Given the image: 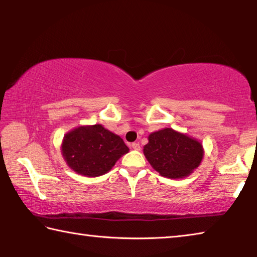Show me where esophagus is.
Segmentation results:
<instances>
[{
    "label": "esophagus",
    "mask_w": 257,
    "mask_h": 257,
    "mask_svg": "<svg viewBox=\"0 0 257 257\" xmlns=\"http://www.w3.org/2000/svg\"><path fill=\"white\" fill-rule=\"evenodd\" d=\"M132 147L135 151H141V145H139V143H133Z\"/></svg>",
    "instance_id": "esophagus-1"
}]
</instances>
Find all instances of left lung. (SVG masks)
Wrapping results in <instances>:
<instances>
[{
  "label": "left lung",
  "instance_id": "obj_1",
  "mask_svg": "<svg viewBox=\"0 0 257 257\" xmlns=\"http://www.w3.org/2000/svg\"><path fill=\"white\" fill-rule=\"evenodd\" d=\"M201 143L165 128L150 135L144 154L156 171L163 177L182 178L196 169L203 159Z\"/></svg>",
  "mask_w": 257,
  "mask_h": 257
}]
</instances>
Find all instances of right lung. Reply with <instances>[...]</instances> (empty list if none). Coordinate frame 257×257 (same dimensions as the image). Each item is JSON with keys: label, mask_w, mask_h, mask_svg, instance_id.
<instances>
[{"label": "right lung", "mask_w": 257, "mask_h": 257, "mask_svg": "<svg viewBox=\"0 0 257 257\" xmlns=\"http://www.w3.org/2000/svg\"><path fill=\"white\" fill-rule=\"evenodd\" d=\"M128 151L122 138L101 124L71 130L62 144V154L69 167L86 177L102 176L110 171Z\"/></svg>", "instance_id": "obj_1"}]
</instances>
